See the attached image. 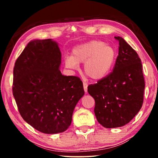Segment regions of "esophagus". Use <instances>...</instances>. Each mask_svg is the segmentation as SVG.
<instances>
[{"label":"esophagus","mask_w":158,"mask_h":158,"mask_svg":"<svg viewBox=\"0 0 158 158\" xmlns=\"http://www.w3.org/2000/svg\"><path fill=\"white\" fill-rule=\"evenodd\" d=\"M83 85H84V89L85 93H87V91H88V89H87L88 84L85 82H83Z\"/></svg>","instance_id":"esophagus-1"}]
</instances>
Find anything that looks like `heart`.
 Instances as JSON below:
<instances>
[{"mask_svg":"<svg viewBox=\"0 0 158 158\" xmlns=\"http://www.w3.org/2000/svg\"><path fill=\"white\" fill-rule=\"evenodd\" d=\"M116 52L110 45L100 40H91L74 47L71 56L65 58L67 68L76 69L84 63L83 71L95 81L101 80L109 73L116 60Z\"/></svg>","mask_w":158,"mask_h":158,"instance_id":"b5f03b06","label":"heart"}]
</instances>
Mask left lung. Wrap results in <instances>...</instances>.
<instances>
[{
	"label": "left lung",
	"instance_id": "8db88e82",
	"mask_svg": "<svg viewBox=\"0 0 158 158\" xmlns=\"http://www.w3.org/2000/svg\"><path fill=\"white\" fill-rule=\"evenodd\" d=\"M114 70L97 84L88 86L94 98L98 123L106 128L122 127L132 120L142 106L145 81L137 53L121 37Z\"/></svg>",
	"mask_w": 158,
	"mask_h": 158
}]
</instances>
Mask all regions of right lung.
<instances>
[{
	"instance_id": "right-lung-1",
	"label": "right lung",
	"mask_w": 158,
	"mask_h": 158,
	"mask_svg": "<svg viewBox=\"0 0 158 158\" xmlns=\"http://www.w3.org/2000/svg\"><path fill=\"white\" fill-rule=\"evenodd\" d=\"M61 52L52 39L34 40L15 64L13 95L23 119L45 134L63 132L84 95L79 77L60 71Z\"/></svg>"
}]
</instances>
